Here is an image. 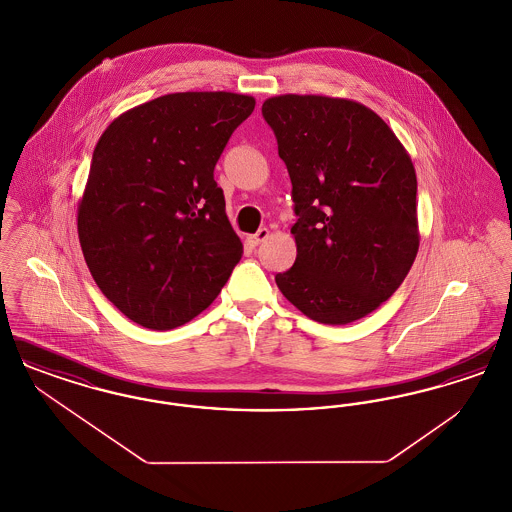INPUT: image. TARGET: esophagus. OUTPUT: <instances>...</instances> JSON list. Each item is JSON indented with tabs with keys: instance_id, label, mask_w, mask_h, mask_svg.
<instances>
[{
	"instance_id": "1",
	"label": "esophagus",
	"mask_w": 512,
	"mask_h": 512,
	"mask_svg": "<svg viewBox=\"0 0 512 512\" xmlns=\"http://www.w3.org/2000/svg\"><path fill=\"white\" fill-rule=\"evenodd\" d=\"M268 228H261L257 234H253V236H249V242H251V245H259L263 244L265 240L268 238Z\"/></svg>"
}]
</instances>
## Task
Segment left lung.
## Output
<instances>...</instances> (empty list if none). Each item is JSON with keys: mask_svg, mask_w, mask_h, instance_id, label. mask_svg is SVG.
Returning a JSON list of instances; mask_svg holds the SVG:
<instances>
[{"mask_svg": "<svg viewBox=\"0 0 512 512\" xmlns=\"http://www.w3.org/2000/svg\"><path fill=\"white\" fill-rule=\"evenodd\" d=\"M292 180L297 257L276 286L305 317L341 326L376 311L413 267L416 172L363 103L284 94L263 103Z\"/></svg>", "mask_w": 512, "mask_h": 512, "instance_id": "1", "label": "left lung"}]
</instances>
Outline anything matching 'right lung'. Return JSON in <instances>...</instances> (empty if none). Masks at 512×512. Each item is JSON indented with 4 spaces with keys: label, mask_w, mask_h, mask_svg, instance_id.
Masks as SVG:
<instances>
[{
    "label": "right lung",
    "mask_w": 512,
    "mask_h": 512,
    "mask_svg": "<svg viewBox=\"0 0 512 512\" xmlns=\"http://www.w3.org/2000/svg\"><path fill=\"white\" fill-rule=\"evenodd\" d=\"M253 109L244 94L178 92L124 111L101 134L78 240L99 290L132 322H190L242 259L213 172Z\"/></svg>",
    "instance_id": "1"
}]
</instances>
